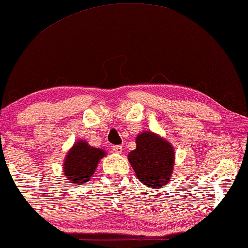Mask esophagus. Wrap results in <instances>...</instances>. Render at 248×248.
I'll use <instances>...</instances> for the list:
<instances>
[{
    "label": "esophagus",
    "mask_w": 248,
    "mask_h": 248,
    "mask_svg": "<svg viewBox=\"0 0 248 248\" xmlns=\"http://www.w3.org/2000/svg\"><path fill=\"white\" fill-rule=\"evenodd\" d=\"M112 152L115 154H122V152H123V147L120 146V144H117V146H112Z\"/></svg>",
    "instance_id": "obj_1"
}]
</instances>
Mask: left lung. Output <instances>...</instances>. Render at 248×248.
<instances>
[{"mask_svg":"<svg viewBox=\"0 0 248 248\" xmlns=\"http://www.w3.org/2000/svg\"><path fill=\"white\" fill-rule=\"evenodd\" d=\"M136 143V149L130 152L127 159L139 181L155 189L165 187L174 170V148L152 131L138 134Z\"/></svg>","mask_w":248,"mask_h":248,"instance_id":"8db88e82","label":"left lung"}]
</instances>
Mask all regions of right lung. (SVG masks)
<instances>
[{
  "label": "right lung",
  "mask_w": 248,
  "mask_h": 248,
  "mask_svg": "<svg viewBox=\"0 0 248 248\" xmlns=\"http://www.w3.org/2000/svg\"><path fill=\"white\" fill-rule=\"evenodd\" d=\"M106 155V150L91 147L85 140L76 141L63 160V174L75 185L88 182L94 174L100 159Z\"/></svg>",
  "instance_id": "add662e5"
}]
</instances>
